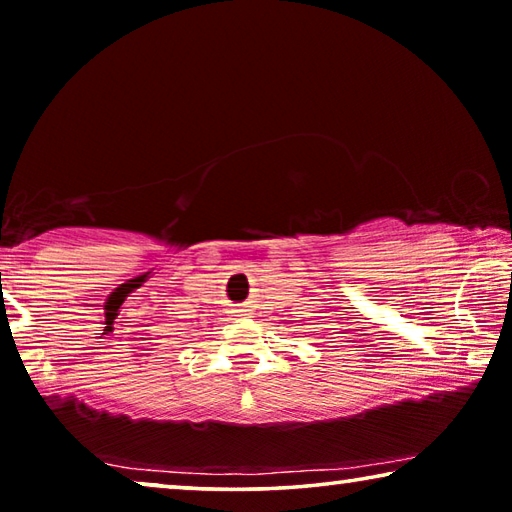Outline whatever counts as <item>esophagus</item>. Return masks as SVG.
Instances as JSON below:
<instances>
[{"label":"esophagus","instance_id":"34e87169","mask_svg":"<svg viewBox=\"0 0 512 512\" xmlns=\"http://www.w3.org/2000/svg\"><path fill=\"white\" fill-rule=\"evenodd\" d=\"M233 313H238V317H251L254 315V308H251L249 304H240Z\"/></svg>","mask_w":512,"mask_h":512}]
</instances>
